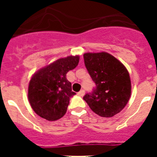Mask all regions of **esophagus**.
Masks as SVG:
<instances>
[{
    "label": "esophagus",
    "mask_w": 157,
    "mask_h": 157,
    "mask_svg": "<svg viewBox=\"0 0 157 157\" xmlns=\"http://www.w3.org/2000/svg\"><path fill=\"white\" fill-rule=\"evenodd\" d=\"M84 94H85V91L83 90H80L79 92L78 93V95L80 96V97H82V96L84 95Z\"/></svg>",
    "instance_id": "esophagus-1"
}]
</instances>
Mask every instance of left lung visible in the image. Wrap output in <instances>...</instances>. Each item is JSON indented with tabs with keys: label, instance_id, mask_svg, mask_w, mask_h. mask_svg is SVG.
Wrapping results in <instances>:
<instances>
[{
	"label": "left lung",
	"instance_id": "obj_1",
	"mask_svg": "<svg viewBox=\"0 0 157 157\" xmlns=\"http://www.w3.org/2000/svg\"><path fill=\"white\" fill-rule=\"evenodd\" d=\"M85 66L95 82L91 93L83 97L91 110L101 117H112L121 112L131 94L130 75L125 66L108 52H87Z\"/></svg>",
	"mask_w": 157,
	"mask_h": 157
}]
</instances>
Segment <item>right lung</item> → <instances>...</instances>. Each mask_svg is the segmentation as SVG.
Wrapping results in <instances>:
<instances>
[{"instance_id":"right-lung-1","label":"right lung","mask_w":157,"mask_h":157,"mask_svg":"<svg viewBox=\"0 0 157 157\" xmlns=\"http://www.w3.org/2000/svg\"><path fill=\"white\" fill-rule=\"evenodd\" d=\"M78 56L60 58L34 73L28 86V100L36 114L48 121L65 115L70 98L75 94L67 73L75 68Z\"/></svg>"}]
</instances>
